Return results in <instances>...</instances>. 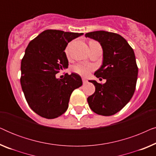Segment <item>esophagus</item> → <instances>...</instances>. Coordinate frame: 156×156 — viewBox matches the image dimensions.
I'll return each mask as SVG.
<instances>
[{
	"instance_id": "34e87169",
	"label": "esophagus",
	"mask_w": 156,
	"mask_h": 156,
	"mask_svg": "<svg viewBox=\"0 0 156 156\" xmlns=\"http://www.w3.org/2000/svg\"><path fill=\"white\" fill-rule=\"evenodd\" d=\"M82 82H83V83H84V84H85V83L87 82V80L85 78H82Z\"/></svg>"
}]
</instances>
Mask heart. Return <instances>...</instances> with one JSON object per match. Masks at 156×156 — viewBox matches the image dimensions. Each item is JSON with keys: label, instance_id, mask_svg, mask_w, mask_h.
I'll list each match as a JSON object with an SVG mask.
<instances>
[{"label": "heart", "instance_id": "heart-1", "mask_svg": "<svg viewBox=\"0 0 156 156\" xmlns=\"http://www.w3.org/2000/svg\"><path fill=\"white\" fill-rule=\"evenodd\" d=\"M96 41H94V40H91V41L89 42V44H92V43H96ZM69 45H68L67 47L65 50V53L67 55H68L69 53ZM94 69V67L91 65H87V64H84V63H79L76 64V65H74L72 69L74 72L77 73L80 75L82 76H87L88 75L90 71H91Z\"/></svg>", "mask_w": 156, "mask_h": 156}]
</instances>
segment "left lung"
<instances>
[{
  "mask_svg": "<svg viewBox=\"0 0 156 156\" xmlns=\"http://www.w3.org/2000/svg\"><path fill=\"white\" fill-rule=\"evenodd\" d=\"M85 36L101 44L103 64L94 75L106 80L103 84L89 81L94 84L95 91L87 98V101L96 114L112 116L129 103L135 91L138 72L135 54L119 34L99 30L87 33Z\"/></svg>",
  "mask_w": 156,
  "mask_h": 156,
  "instance_id": "8db88e82",
  "label": "left lung"
}]
</instances>
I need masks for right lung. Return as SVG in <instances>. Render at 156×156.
<instances>
[{
    "label": "right lung",
    "mask_w": 156,
    "mask_h": 156,
    "mask_svg": "<svg viewBox=\"0 0 156 156\" xmlns=\"http://www.w3.org/2000/svg\"><path fill=\"white\" fill-rule=\"evenodd\" d=\"M83 33L46 30L31 40L21 61L20 84L30 107L39 116L55 119L68 108L72 91L82 85L77 74H55L68 67L65 50Z\"/></svg>",
    "instance_id": "right-lung-1"
}]
</instances>
